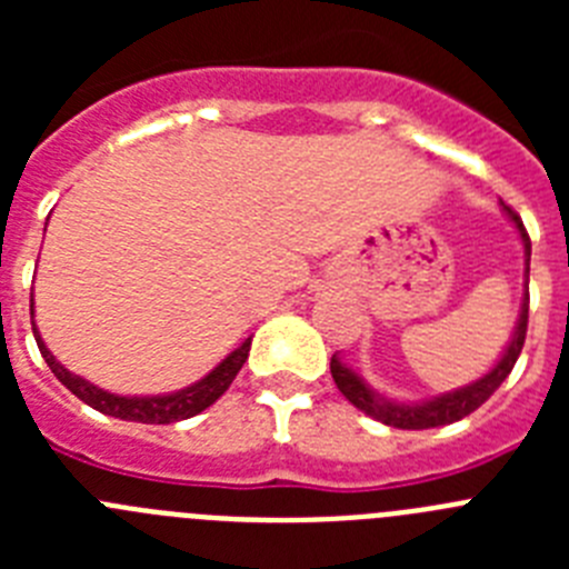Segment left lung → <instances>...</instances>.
<instances>
[{
	"label": "left lung",
	"mask_w": 569,
	"mask_h": 569,
	"mask_svg": "<svg viewBox=\"0 0 569 569\" xmlns=\"http://www.w3.org/2000/svg\"><path fill=\"white\" fill-rule=\"evenodd\" d=\"M507 216H510L516 228H519L521 241H525V256H527V268L525 273L530 276V236H527L525 224H521L519 213H512L510 208H505ZM527 308H530V293H525V305H521L519 325H516V333H512L510 345H507L505 356H501L496 365H492L490 373H485L481 379H476L472 385L459 387V390H450L445 396H436L430 401H419V405H405V401H393L379 396L376 390L365 385L359 376L350 370L347 365H341L339 359H330V373H333L336 387L341 390L350 405H356L359 410H365L370 419L381 421L387 427H399V430H427V427H441V425H453V421L465 419L472 410H479L487 399H490L496 390L501 387V381L510 376V370L516 367V359L521 356V347H525L527 336Z\"/></svg>",
	"instance_id": "8db88e82"
}]
</instances>
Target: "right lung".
<instances>
[{
    "mask_svg": "<svg viewBox=\"0 0 569 569\" xmlns=\"http://www.w3.org/2000/svg\"><path fill=\"white\" fill-rule=\"evenodd\" d=\"M33 336H37L39 353H42V359L48 361L53 376H57V379L62 381V385L68 387L70 393L77 396V399H82L84 405H90L93 410H99V413L104 416H113V419H124V421H142V425H170V421L190 419V416L208 410V407L213 405V401L219 399L230 385H233L236 373H239L241 365L248 361V353H250V339H244L239 347H236L233 353L224 356V359L219 361L208 376H204V379L184 387V390H176V393L116 396V393H108V390H102V387L90 385V381H84L82 376H73L68 367L59 365V361L53 359V353L44 347L37 325H33Z\"/></svg>",
    "mask_w": 569,
    "mask_h": 569,
    "instance_id": "1",
    "label": "right lung"
}]
</instances>
